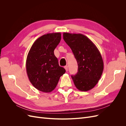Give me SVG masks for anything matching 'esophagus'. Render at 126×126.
Here are the masks:
<instances>
[{
    "label": "esophagus",
    "mask_w": 126,
    "mask_h": 126,
    "mask_svg": "<svg viewBox=\"0 0 126 126\" xmlns=\"http://www.w3.org/2000/svg\"><path fill=\"white\" fill-rule=\"evenodd\" d=\"M64 69H66V71H68V66H65L64 67Z\"/></svg>",
    "instance_id": "34e87169"
}]
</instances>
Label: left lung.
Returning <instances> with one entry per match:
<instances>
[{
    "label": "left lung",
    "instance_id": "1",
    "mask_svg": "<svg viewBox=\"0 0 126 126\" xmlns=\"http://www.w3.org/2000/svg\"><path fill=\"white\" fill-rule=\"evenodd\" d=\"M63 38L77 60L78 72L72 75L80 91H88L97 85L104 70V62L98 49L91 40L81 33L63 32Z\"/></svg>",
    "mask_w": 126,
    "mask_h": 126
}]
</instances>
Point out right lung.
<instances>
[{"label": "right lung", "mask_w": 126, "mask_h": 126, "mask_svg": "<svg viewBox=\"0 0 126 126\" xmlns=\"http://www.w3.org/2000/svg\"><path fill=\"white\" fill-rule=\"evenodd\" d=\"M61 40L60 32L47 33L38 38L26 59V71L32 84L44 93L54 90L66 70L59 65L54 50Z\"/></svg>", "instance_id": "obj_1"}]
</instances>
